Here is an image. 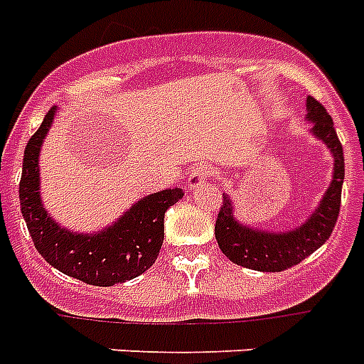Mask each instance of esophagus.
Masks as SVG:
<instances>
[{
    "label": "esophagus",
    "instance_id": "esophagus-1",
    "mask_svg": "<svg viewBox=\"0 0 364 364\" xmlns=\"http://www.w3.org/2000/svg\"><path fill=\"white\" fill-rule=\"evenodd\" d=\"M210 176L212 168L208 167V165H197V167L190 173V176H188V182H186V184H188V190H197V188H200V186L205 184Z\"/></svg>",
    "mask_w": 364,
    "mask_h": 364
}]
</instances>
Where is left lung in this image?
Returning <instances> with one entry per match:
<instances>
[{
	"instance_id": "1",
	"label": "left lung",
	"mask_w": 364,
	"mask_h": 364,
	"mask_svg": "<svg viewBox=\"0 0 364 364\" xmlns=\"http://www.w3.org/2000/svg\"><path fill=\"white\" fill-rule=\"evenodd\" d=\"M306 122L312 124L310 133L333 154V180L329 188L325 190L312 214L301 225L287 231H267L263 228L246 225L237 218L231 197L223 196L214 235L223 255H228V259L235 264L259 272H280L306 259L331 237L340 212L344 152L333 118L323 105L314 97H306Z\"/></svg>"
}]
</instances>
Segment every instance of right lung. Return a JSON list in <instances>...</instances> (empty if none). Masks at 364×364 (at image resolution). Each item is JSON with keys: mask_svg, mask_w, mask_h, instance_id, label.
<instances>
[{"mask_svg": "<svg viewBox=\"0 0 364 364\" xmlns=\"http://www.w3.org/2000/svg\"><path fill=\"white\" fill-rule=\"evenodd\" d=\"M58 109L46 112L24 150L20 178V210L35 248L63 274L90 286L109 287L133 280L158 259L164 244V218L168 206L184 196L180 188L164 190L133 203L120 218L94 232H77L52 218L41 199L39 156Z\"/></svg>", "mask_w": 364, "mask_h": 364, "instance_id": "1", "label": "right lung"}]
</instances>
